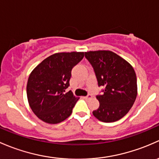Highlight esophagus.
Wrapping results in <instances>:
<instances>
[{
  "label": "esophagus",
  "instance_id": "esophagus-1",
  "mask_svg": "<svg viewBox=\"0 0 159 159\" xmlns=\"http://www.w3.org/2000/svg\"><path fill=\"white\" fill-rule=\"evenodd\" d=\"M84 98L85 99H91L92 98V95H90V94H89V95H87V96H84Z\"/></svg>",
  "mask_w": 159,
  "mask_h": 159
}]
</instances>
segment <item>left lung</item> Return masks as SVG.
<instances>
[{"instance_id":"obj_1","label":"left lung","mask_w":159,"mask_h":159,"mask_svg":"<svg viewBox=\"0 0 159 159\" xmlns=\"http://www.w3.org/2000/svg\"><path fill=\"white\" fill-rule=\"evenodd\" d=\"M93 66L98 86L103 87L102 95H97L99 107L93 116L103 122H113L125 116L137 96V79L130 64L109 50L85 53Z\"/></svg>"}]
</instances>
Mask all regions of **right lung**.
Masks as SVG:
<instances>
[{
	"label": "right lung",
	"mask_w": 159,
	"mask_h": 159,
	"mask_svg": "<svg viewBox=\"0 0 159 159\" xmlns=\"http://www.w3.org/2000/svg\"><path fill=\"white\" fill-rule=\"evenodd\" d=\"M83 52L58 53L43 60L30 74L27 95L31 109L49 124L63 122L71 115L79 98L70 86L72 69L83 60Z\"/></svg>",
	"instance_id": "right-lung-1"
}]
</instances>
